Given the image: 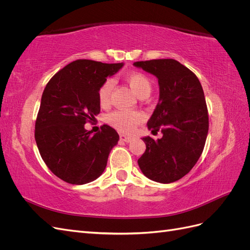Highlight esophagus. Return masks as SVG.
<instances>
[{"instance_id":"34e87169","label":"esophagus","mask_w":250,"mask_h":250,"mask_svg":"<svg viewBox=\"0 0 250 250\" xmlns=\"http://www.w3.org/2000/svg\"><path fill=\"white\" fill-rule=\"evenodd\" d=\"M120 140L123 141V142H126V143H129V142L132 141V138L131 137H128V135H126V134L121 133L120 134Z\"/></svg>"}]
</instances>
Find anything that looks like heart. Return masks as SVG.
<instances>
[{"mask_svg":"<svg viewBox=\"0 0 250 250\" xmlns=\"http://www.w3.org/2000/svg\"><path fill=\"white\" fill-rule=\"evenodd\" d=\"M125 81L129 85L132 92L141 99L147 98L151 90H152V82L147 75L140 72H132L125 76ZM113 87L112 79H106L98 90V98L99 102L103 106L107 105L110 101V96ZM144 116L140 111H127V110H116L110 112L107 117V122L115 127L116 129L130 133L134 131L137 126L143 122Z\"/></svg>","mask_w":250,"mask_h":250,"instance_id":"b5f03b06","label":"heart"}]
</instances>
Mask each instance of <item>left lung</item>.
<instances>
[{
  "mask_svg": "<svg viewBox=\"0 0 250 250\" xmlns=\"http://www.w3.org/2000/svg\"><path fill=\"white\" fill-rule=\"evenodd\" d=\"M135 66L158 79L160 100L148 121L157 141L144 137L146 150L139 166L148 178L170 184L192 170L202 153L208 131L206 98L197 76L175 59L137 62Z\"/></svg>",
  "mask_w": 250,
  "mask_h": 250,
  "instance_id": "1",
  "label": "left lung"
}]
</instances>
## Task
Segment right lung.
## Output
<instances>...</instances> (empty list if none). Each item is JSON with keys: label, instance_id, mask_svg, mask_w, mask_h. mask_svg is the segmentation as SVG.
Segmentation results:
<instances>
[{"label": "right lung", "instance_id": "right-lung-1", "mask_svg": "<svg viewBox=\"0 0 250 250\" xmlns=\"http://www.w3.org/2000/svg\"><path fill=\"white\" fill-rule=\"evenodd\" d=\"M123 63L78 59L58 71L47 83L35 121L34 137L47 167L71 185H84L99 177L119 134L108 125L93 134L84 124L100 112L98 98L102 83Z\"/></svg>", "mask_w": 250, "mask_h": 250}]
</instances>
